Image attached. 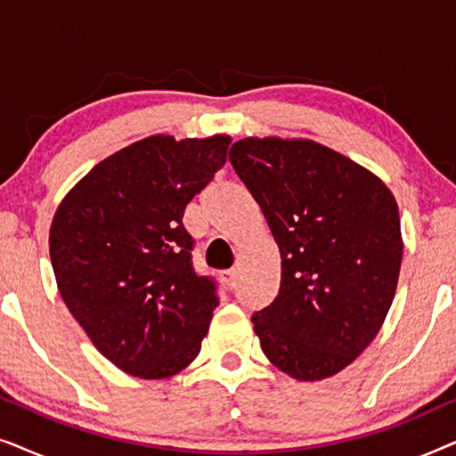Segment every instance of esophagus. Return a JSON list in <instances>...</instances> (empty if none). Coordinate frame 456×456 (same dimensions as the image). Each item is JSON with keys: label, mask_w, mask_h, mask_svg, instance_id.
<instances>
[{"label": "esophagus", "mask_w": 456, "mask_h": 456, "mask_svg": "<svg viewBox=\"0 0 456 456\" xmlns=\"http://www.w3.org/2000/svg\"><path fill=\"white\" fill-rule=\"evenodd\" d=\"M220 276H222L224 282H226V286H230V289H232V286L236 284V276H239V272H236L234 267H230V270H224Z\"/></svg>", "instance_id": "obj_1"}]
</instances>
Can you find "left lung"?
Segmentation results:
<instances>
[{"label": "left lung", "mask_w": 456, "mask_h": 456, "mask_svg": "<svg viewBox=\"0 0 456 456\" xmlns=\"http://www.w3.org/2000/svg\"><path fill=\"white\" fill-rule=\"evenodd\" d=\"M230 164L282 257L280 292L251 322L265 357L305 382L334 376L376 338L403 261L398 205L382 180L307 139H242Z\"/></svg>", "instance_id": "1"}]
</instances>
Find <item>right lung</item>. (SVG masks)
I'll return each mask as SVG.
<instances>
[{
	"label": "right lung",
	"mask_w": 456,
	"mask_h": 456,
	"mask_svg": "<svg viewBox=\"0 0 456 456\" xmlns=\"http://www.w3.org/2000/svg\"><path fill=\"white\" fill-rule=\"evenodd\" d=\"M230 136L155 134L97 164L49 230L60 295L97 351L136 378H170L201 351L217 284L192 267L183 216L226 164Z\"/></svg>",
	"instance_id": "obj_1"
}]
</instances>
